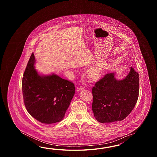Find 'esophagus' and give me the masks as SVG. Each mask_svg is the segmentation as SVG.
I'll return each mask as SVG.
<instances>
[{"instance_id": "obj_1", "label": "esophagus", "mask_w": 157, "mask_h": 157, "mask_svg": "<svg viewBox=\"0 0 157 157\" xmlns=\"http://www.w3.org/2000/svg\"><path fill=\"white\" fill-rule=\"evenodd\" d=\"M82 90H83V87H77V88H76V90H77V91H80Z\"/></svg>"}]
</instances>
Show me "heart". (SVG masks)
<instances>
[{"label": "heart", "mask_w": 157, "mask_h": 157, "mask_svg": "<svg viewBox=\"0 0 157 157\" xmlns=\"http://www.w3.org/2000/svg\"><path fill=\"white\" fill-rule=\"evenodd\" d=\"M102 76V70L100 68L95 67L90 70L87 73L89 78L93 81H98L99 80Z\"/></svg>", "instance_id": "obj_1"}]
</instances>
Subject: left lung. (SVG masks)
Masks as SVG:
<instances>
[{
    "instance_id": "8db88e82",
    "label": "left lung",
    "mask_w": 157,
    "mask_h": 157,
    "mask_svg": "<svg viewBox=\"0 0 157 157\" xmlns=\"http://www.w3.org/2000/svg\"><path fill=\"white\" fill-rule=\"evenodd\" d=\"M114 75H105L92 88V110L95 119L101 124L123 120L138 99L139 74L133 67L123 80H117Z\"/></svg>"
}]
</instances>
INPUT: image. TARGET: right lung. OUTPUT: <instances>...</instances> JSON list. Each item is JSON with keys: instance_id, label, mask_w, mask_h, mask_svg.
Returning <instances> with one entry per match:
<instances>
[{"instance_id": "1", "label": "right lung", "mask_w": 157, "mask_h": 157, "mask_svg": "<svg viewBox=\"0 0 157 157\" xmlns=\"http://www.w3.org/2000/svg\"><path fill=\"white\" fill-rule=\"evenodd\" d=\"M31 54L22 78V94L27 112L43 124L58 122L63 118L75 87L73 82L53 74L40 76L34 68Z\"/></svg>"}]
</instances>
